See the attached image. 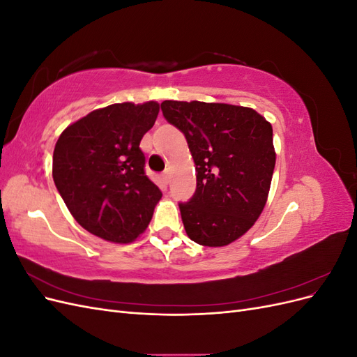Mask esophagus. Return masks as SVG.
<instances>
[{"mask_svg": "<svg viewBox=\"0 0 357 357\" xmlns=\"http://www.w3.org/2000/svg\"><path fill=\"white\" fill-rule=\"evenodd\" d=\"M162 183H164V185H168L169 183V172L168 171H165L164 174H162Z\"/></svg>", "mask_w": 357, "mask_h": 357, "instance_id": "1", "label": "esophagus"}]
</instances>
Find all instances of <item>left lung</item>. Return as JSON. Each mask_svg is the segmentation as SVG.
Instances as JSON below:
<instances>
[{"label":"left lung","mask_w":357,"mask_h":357,"mask_svg":"<svg viewBox=\"0 0 357 357\" xmlns=\"http://www.w3.org/2000/svg\"><path fill=\"white\" fill-rule=\"evenodd\" d=\"M167 121L185 134L197 169V190L180 202L189 238L223 247L261 215L275 167L273 126L253 109L201 101H164Z\"/></svg>","instance_id":"8db88e82"}]
</instances>
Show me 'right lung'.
<instances>
[{"label": "right lung", "instance_id": "add662e5", "mask_svg": "<svg viewBox=\"0 0 357 357\" xmlns=\"http://www.w3.org/2000/svg\"><path fill=\"white\" fill-rule=\"evenodd\" d=\"M159 104H112L63 131L53 150L52 176L82 228L112 243H131L152 220L162 192L146 172L139 149Z\"/></svg>", "mask_w": 357, "mask_h": 357}]
</instances>
